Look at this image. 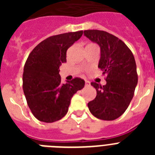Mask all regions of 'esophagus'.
I'll list each match as a JSON object with an SVG mask.
<instances>
[{
  "mask_svg": "<svg viewBox=\"0 0 155 155\" xmlns=\"http://www.w3.org/2000/svg\"><path fill=\"white\" fill-rule=\"evenodd\" d=\"M85 86H86V87H88V86H90V82L87 81H85Z\"/></svg>",
  "mask_w": 155,
  "mask_h": 155,
  "instance_id": "34e87169",
  "label": "esophagus"
}]
</instances>
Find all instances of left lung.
I'll list each match as a JSON object with an SVG mask.
<instances>
[{
	"mask_svg": "<svg viewBox=\"0 0 155 155\" xmlns=\"http://www.w3.org/2000/svg\"><path fill=\"white\" fill-rule=\"evenodd\" d=\"M87 38L100 46L98 68L106 75V84H91L97 95L87 103L94 116L102 120H114L127 110L137 84V65L132 52L121 39L107 31L84 30Z\"/></svg>",
	"mask_w": 155,
	"mask_h": 155,
	"instance_id": "8db88e82",
	"label": "left lung"
}]
</instances>
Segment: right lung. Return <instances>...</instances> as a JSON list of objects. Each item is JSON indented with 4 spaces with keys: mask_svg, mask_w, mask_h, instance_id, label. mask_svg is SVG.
<instances>
[{
    "mask_svg": "<svg viewBox=\"0 0 155 155\" xmlns=\"http://www.w3.org/2000/svg\"><path fill=\"white\" fill-rule=\"evenodd\" d=\"M83 31L53 35L34 48L24 67L23 91L27 104L37 120L53 123L62 119L68 111L74 94L82 89L84 81L75 78L61 83L60 66L67 62V50Z\"/></svg>",
    "mask_w": 155,
    "mask_h": 155,
    "instance_id": "add662e5",
    "label": "right lung"
}]
</instances>
